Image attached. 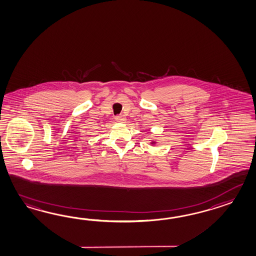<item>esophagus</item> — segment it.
I'll use <instances>...</instances> for the list:
<instances>
[{"mask_svg":"<svg viewBox=\"0 0 256 256\" xmlns=\"http://www.w3.org/2000/svg\"><path fill=\"white\" fill-rule=\"evenodd\" d=\"M115 120H116V122H124L125 120V117L124 115H118V116L115 117Z\"/></svg>","mask_w":256,"mask_h":256,"instance_id":"34e87169","label":"esophagus"}]
</instances>
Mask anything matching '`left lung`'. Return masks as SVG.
Segmentation results:
<instances>
[{"instance_id":"8db88e82","label":"left lung","mask_w":256,"mask_h":256,"mask_svg":"<svg viewBox=\"0 0 256 256\" xmlns=\"http://www.w3.org/2000/svg\"><path fill=\"white\" fill-rule=\"evenodd\" d=\"M156 143V142H152V144H154Z\"/></svg>"}]
</instances>
